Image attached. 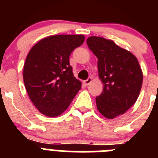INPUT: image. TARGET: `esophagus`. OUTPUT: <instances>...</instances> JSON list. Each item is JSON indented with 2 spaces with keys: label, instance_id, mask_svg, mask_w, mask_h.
Returning <instances> with one entry per match:
<instances>
[{
  "label": "esophagus",
  "instance_id": "1",
  "mask_svg": "<svg viewBox=\"0 0 158 158\" xmlns=\"http://www.w3.org/2000/svg\"><path fill=\"white\" fill-rule=\"evenodd\" d=\"M92 80H93V78H92L91 77H89L88 78L87 80L85 81V84L86 85H89V84H90L92 82Z\"/></svg>",
  "mask_w": 158,
  "mask_h": 158
}]
</instances>
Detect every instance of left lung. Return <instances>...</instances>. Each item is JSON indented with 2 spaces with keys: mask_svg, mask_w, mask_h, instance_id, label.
<instances>
[{
  "mask_svg": "<svg viewBox=\"0 0 158 158\" xmlns=\"http://www.w3.org/2000/svg\"><path fill=\"white\" fill-rule=\"evenodd\" d=\"M87 45L98 58L99 77L104 89L96 96L97 109L107 118L126 112L137 100L142 85V72L136 57L111 40L92 36Z\"/></svg>",
  "mask_w": 158,
  "mask_h": 158,
  "instance_id": "1",
  "label": "left lung"
}]
</instances>
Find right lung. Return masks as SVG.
Listing matches in <instances>:
<instances>
[{
    "label": "right lung",
    "instance_id": "obj_1",
    "mask_svg": "<svg viewBox=\"0 0 158 158\" xmlns=\"http://www.w3.org/2000/svg\"><path fill=\"white\" fill-rule=\"evenodd\" d=\"M84 41L82 35L49 36L29 51L23 82L31 100L43 115H61L81 88V81L73 77L69 56Z\"/></svg>",
    "mask_w": 158,
    "mask_h": 158
}]
</instances>
